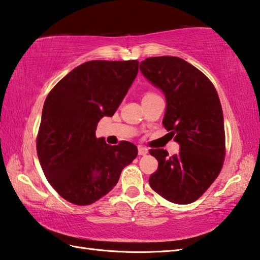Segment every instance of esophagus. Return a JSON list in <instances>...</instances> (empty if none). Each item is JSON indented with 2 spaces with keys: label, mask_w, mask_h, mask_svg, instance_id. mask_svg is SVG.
I'll return each mask as SVG.
<instances>
[{
  "label": "esophagus",
  "mask_w": 260,
  "mask_h": 260,
  "mask_svg": "<svg viewBox=\"0 0 260 260\" xmlns=\"http://www.w3.org/2000/svg\"><path fill=\"white\" fill-rule=\"evenodd\" d=\"M138 150H139V155L140 156H144V155H147V153L149 152L148 149L146 147H142V146H139L138 147Z\"/></svg>",
  "instance_id": "34e87169"
}]
</instances>
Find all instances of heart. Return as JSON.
Wrapping results in <instances>:
<instances>
[{"mask_svg":"<svg viewBox=\"0 0 260 260\" xmlns=\"http://www.w3.org/2000/svg\"><path fill=\"white\" fill-rule=\"evenodd\" d=\"M147 95H151V94H147Z\"/></svg>","mask_w":260,"mask_h":260,"instance_id":"b5f03b06","label":"heart"}]
</instances>
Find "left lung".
Instances as JSON below:
<instances>
[{
	"label": "left lung",
	"mask_w": 260,
	"mask_h": 260,
	"mask_svg": "<svg viewBox=\"0 0 260 260\" xmlns=\"http://www.w3.org/2000/svg\"><path fill=\"white\" fill-rule=\"evenodd\" d=\"M140 71L165 95L162 125L180 146L179 153L171 157L164 149L149 151L158 160L149 184L172 203H192L218 177L225 158L217 90L199 69L179 57H150L141 61Z\"/></svg>",
	"instance_id": "1"
}]
</instances>
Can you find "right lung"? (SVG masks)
I'll use <instances>...</instances> for the list:
<instances>
[{
    "label": "right lung",
    "mask_w": 260,
    "mask_h": 260,
    "mask_svg": "<svg viewBox=\"0 0 260 260\" xmlns=\"http://www.w3.org/2000/svg\"><path fill=\"white\" fill-rule=\"evenodd\" d=\"M138 72V60L86 61L48 94L38 157L48 181L70 203L89 205L107 195L138 156L128 141L109 146L95 136L99 121L113 116Z\"/></svg>",
    "instance_id": "right-lung-1"
}]
</instances>
